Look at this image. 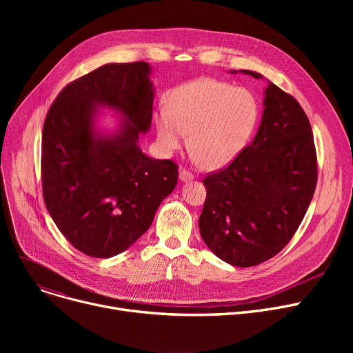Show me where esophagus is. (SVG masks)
I'll return each mask as SVG.
<instances>
[{
	"label": "esophagus",
	"instance_id": "1",
	"mask_svg": "<svg viewBox=\"0 0 353 353\" xmlns=\"http://www.w3.org/2000/svg\"><path fill=\"white\" fill-rule=\"evenodd\" d=\"M179 177H180L181 181H188V180H192L194 176H193V173H190V172L186 170V169H180Z\"/></svg>",
	"mask_w": 353,
	"mask_h": 353
}]
</instances>
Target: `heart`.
<instances>
[{
    "label": "heart",
    "instance_id": "1",
    "mask_svg": "<svg viewBox=\"0 0 353 353\" xmlns=\"http://www.w3.org/2000/svg\"><path fill=\"white\" fill-rule=\"evenodd\" d=\"M261 116L253 92L217 80H197L176 88L170 108H160L156 132L165 152L186 144L210 169L223 167L246 147Z\"/></svg>",
    "mask_w": 353,
    "mask_h": 353
}]
</instances>
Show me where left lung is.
Listing matches in <instances>:
<instances>
[{
  "instance_id": "1",
  "label": "left lung",
  "mask_w": 353,
  "mask_h": 353,
  "mask_svg": "<svg viewBox=\"0 0 353 353\" xmlns=\"http://www.w3.org/2000/svg\"><path fill=\"white\" fill-rule=\"evenodd\" d=\"M316 183L318 157L309 119L293 96L269 83L253 141L223 169L203 179L208 196L199 217L200 234L226 263L261 265L290 242Z\"/></svg>"
}]
</instances>
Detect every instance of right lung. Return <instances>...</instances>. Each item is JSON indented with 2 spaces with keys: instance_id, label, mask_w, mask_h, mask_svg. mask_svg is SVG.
<instances>
[{
  "instance_id": "right-lung-1",
  "label": "right lung",
  "mask_w": 353,
  "mask_h": 353,
  "mask_svg": "<svg viewBox=\"0 0 353 353\" xmlns=\"http://www.w3.org/2000/svg\"><path fill=\"white\" fill-rule=\"evenodd\" d=\"M144 61L105 64L67 84L43 125L46 208L68 242L91 257L132 246L177 184L179 165L141 153L136 141L152 124L153 88ZM130 120L113 138L92 133L95 104Z\"/></svg>"
}]
</instances>
